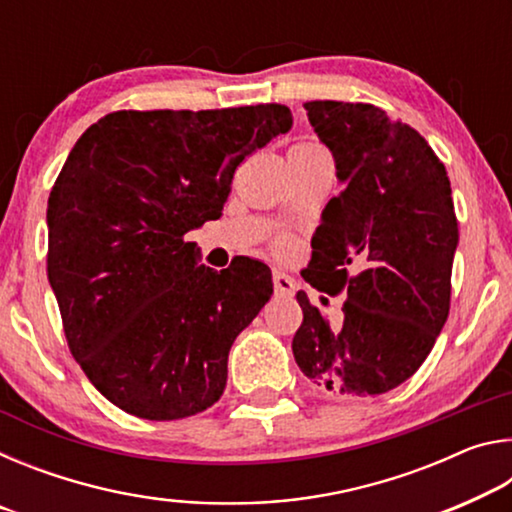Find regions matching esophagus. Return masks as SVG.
Returning <instances> with one entry per match:
<instances>
[{
    "label": "esophagus",
    "instance_id": "obj_1",
    "mask_svg": "<svg viewBox=\"0 0 512 512\" xmlns=\"http://www.w3.org/2000/svg\"><path fill=\"white\" fill-rule=\"evenodd\" d=\"M273 287H275L277 296H284V298H289L296 293V282H293L289 275H284L280 271L273 273Z\"/></svg>",
    "mask_w": 512,
    "mask_h": 512
}]
</instances>
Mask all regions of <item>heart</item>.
I'll list each match as a JSON object with an SVG mask.
<instances>
[{"instance_id":"b5f03b06","label":"heart","mask_w":512,"mask_h":512,"mask_svg":"<svg viewBox=\"0 0 512 512\" xmlns=\"http://www.w3.org/2000/svg\"><path fill=\"white\" fill-rule=\"evenodd\" d=\"M296 146H309V142H300V144H296ZM291 248H293V239H291L289 235H277V237L273 239L275 255H289Z\"/></svg>"}]
</instances>
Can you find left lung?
<instances>
[{"instance_id":"8db88e82","label":"left lung","mask_w":512,"mask_h":512,"mask_svg":"<svg viewBox=\"0 0 512 512\" xmlns=\"http://www.w3.org/2000/svg\"><path fill=\"white\" fill-rule=\"evenodd\" d=\"M305 110L345 183L311 239L305 280L345 300L332 325L298 291L293 357L323 393L381 395L422 366L449 316L452 187L427 140L372 103L307 101Z\"/></svg>"}]
</instances>
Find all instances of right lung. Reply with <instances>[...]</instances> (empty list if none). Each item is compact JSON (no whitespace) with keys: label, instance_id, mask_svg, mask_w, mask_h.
<instances>
[{"label":"right lung","instance_id":"add662e5","mask_svg":"<svg viewBox=\"0 0 512 512\" xmlns=\"http://www.w3.org/2000/svg\"><path fill=\"white\" fill-rule=\"evenodd\" d=\"M291 121L282 103L117 110L69 153L49 194L47 275L69 352L121 411L180 420L223 395L271 271L248 257L198 268L185 235L219 219L235 169Z\"/></svg>","mask_w":512,"mask_h":512}]
</instances>
